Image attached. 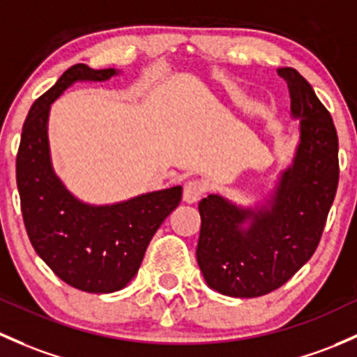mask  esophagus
Here are the masks:
<instances>
[{"instance_id":"34e87169","label":"esophagus","mask_w":357,"mask_h":357,"mask_svg":"<svg viewBox=\"0 0 357 357\" xmlns=\"http://www.w3.org/2000/svg\"><path fill=\"white\" fill-rule=\"evenodd\" d=\"M204 191L205 186L202 185L200 181H197V179L185 183V188H183V200H185L186 204H195V202L200 200Z\"/></svg>"}]
</instances>
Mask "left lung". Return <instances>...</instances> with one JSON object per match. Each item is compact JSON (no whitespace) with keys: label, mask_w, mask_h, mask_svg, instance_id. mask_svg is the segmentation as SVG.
<instances>
[{"label":"left lung","mask_w":357,"mask_h":357,"mask_svg":"<svg viewBox=\"0 0 357 357\" xmlns=\"http://www.w3.org/2000/svg\"><path fill=\"white\" fill-rule=\"evenodd\" d=\"M291 93L299 138L291 164L251 205L220 193L198 204L197 260L207 286L231 298H258L287 282L320 243L339 183L332 116L294 68H279Z\"/></svg>","instance_id":"1"}]
</instances>
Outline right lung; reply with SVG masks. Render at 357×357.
<instances>
[{
	"label": "right lung",
	"mask_w": 357,
	"mask_h": 357,
	"mask_svg": "<svg viewBox=\"0 0 357 357\" xmlns=\"http://www.w3.org/2000/svg\"><path fill=\"white\" fill-rule=\"evenodd\" d=\"M119 70L75 65L30 107L17 155L22 215L36 253L75 289L93 294L121 291L137 275L150 239L181 202V186L149 191L123 202L80 200L51 160V104L78 82H107Z\"/></svg>",
	"instance_id": "1"
}]
</instances>
